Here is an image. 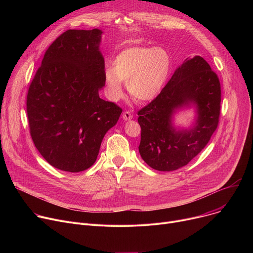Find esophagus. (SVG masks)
<instances>
[{
    "label": "esophagus",
    "mask_w": 253,
    "mask_h": 253,
    "mask_svg": "<svg viewBox=\"0 0 253 253\" xmlns=\"http://www.w3.org/2000/svg\"><path fill=\"white\" fill-rule=\"evenodd\" d=\"M122 118H123V120H125V121H127V120H131V119L133 118V115H132L130 112L125 111V112L122 114Z\"/></svg>",
    "instance_id": "esophagus-1"
}]
</instances>
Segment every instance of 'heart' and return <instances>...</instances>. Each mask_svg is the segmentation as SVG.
<instances>
[{
  "label": "heart",
  "mask_w": 253,
  "mask_h": 253,
  "mask_svg": "<svg viewBox=\"0 0 253 253\" xmlns=\"http://www.w3.org/2000/svg\"><path fill=\"white\" fill-rule=\"evenodd\" d=\"M114 68L104 70V83L112 99L123 95L122 82L137 102L154 99L162 90L171 68V58L163 47L132 46L121 51Z\"/></svg>",
  "instance_id": "obj_1"
}]
</instances>
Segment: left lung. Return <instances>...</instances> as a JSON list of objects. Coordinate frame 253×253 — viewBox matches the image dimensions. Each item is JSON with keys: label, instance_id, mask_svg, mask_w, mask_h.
Wrapping results in <instances>:
<instances>
[{"label": "left lung", "instance_id": "obj_1", "mask_svg": "<svg viewBox=\"0 0 253 253\" xmlns=\"http://www.w3.org/2000/svg\"><path fill=\"white\" fill-rule=\"evenodd\" d=\"M221 88L219 79L200 56L179 66L160 94L138 111L141 127L139 153L151 168L173 171L187 165L207 145L218 126ZM194 105V126L179 129L172 115Z\"/></svg>", "mask_w": 253, "mask_h": 253}]
</instances>
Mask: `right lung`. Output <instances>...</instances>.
Wrapping results in <instances>:
<instances>
[{"instance_id": "obj_1", "label": "right lung", "mask_w": 253, "mask_h": 253, "mask_svg": "<svg viewBox=\"0 0 253 253\" xmlns=\"http://www.w3.org/2000/svg\"><path fill=\"white\" fill-rule=\"evenodd\" d=\"M102 31L68 30L50 45L30 84V134L44 159L57 169L91 167L107 131L122 109L99 97L104 83Z\"/></svg>"}]
</instances>
